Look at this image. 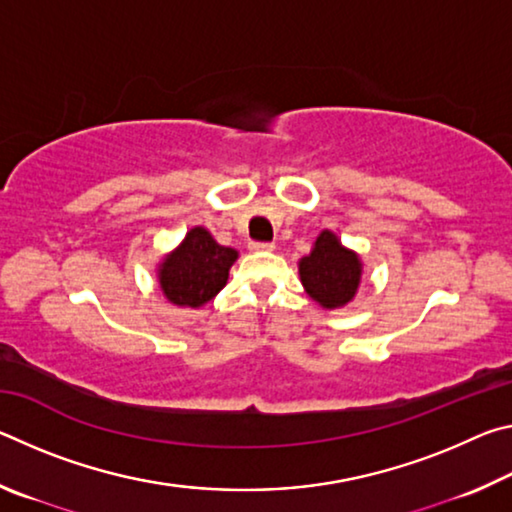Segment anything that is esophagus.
Returning <instances> with one entry per match:
<instances>
[{
    "mask_svg": "<svg viewBox=\"0 0 512 512\" xmlns=\"http://www.w3.org/2000/svg\"><path fill=\"white\" fill-rule=\"evenodd\" d=\"M250 250H255V253H268V250H273L275 244H271V241H250Z\"/></svg>",
    "mask_w": 512,
    "mask_h": 512,
    "instance_id": "esophagus-1",
    "label": "esophagus"
}]
</instances>
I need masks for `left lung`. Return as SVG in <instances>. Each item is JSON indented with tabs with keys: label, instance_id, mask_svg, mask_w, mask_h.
Here are the masks:
<instances>
[{
	"label": "left lung",
	"instance_id": "8db88e82",
	"mask_svg": "<svg viewBox=\"0 0 512 512\" xmlns=\"http://www.w3.org/2000/svg\"><path fill=\"white\" fill-rule=\"evenodd\" d=\"M298 271L309 298L325 309H339L357 293L363 264L359 255L345 248L334 232L323 230L311 253L300 259Z\"/></svg>",
	"mask_w": 512,
	"mask_h": 512
}]
</instances>
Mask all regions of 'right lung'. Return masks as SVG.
I'll list each match as a JSON object with an SVG mask.
<instances>
[{
    "label": "right lung",
    "instance_id": "add662e5",
    "mask_svg": "<svg viewBox=\"0 0 512 512\" xmlns=\"http://www.w3.org/2000/svg\"><path fill=\"white\" fill-rule=\"evenodd\" d=\"M237 257L235 248L216 244L210 232L196 225L158 266L164 298L178 307H203L225 287Z\"/></svg>",
    "mask_w": 512,
    "mask_h": 512
}]
</instances>
